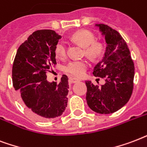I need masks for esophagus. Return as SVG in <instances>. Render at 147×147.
Masks as SVG:
<instances>
[{
	"mask_svg": "<svg viewBox=\"0 0 147 147\" xmlns=\"http://www.w3.org/2000/svg\"><path fill=\"white\" fill-rule=\"evenodd\" d=\"M78 81H79V80L75 79V78H70V80H69V83L70 84H75V83H77Z\"/></svg>",
	"mask_w": 147,
	"mask_h": 147,
	"instance_id": "34e87169",
	"label": "esophagus"
}]
</instances>
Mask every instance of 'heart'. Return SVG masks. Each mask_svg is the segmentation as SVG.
Returning <instances> with one entry per match:
<instances>
[{
    "label": "heart",
    "instance_id": "heart-1",
    "mask_svg": "<svg viewBox=\"0 0 147 147\" xmlns=\"http://www.w3.org/2000/svg\"><path fill=\"white\" fill-rule=\"evenodd\" d=\"M72 40L84 47V54L90 59L96 60L103 55L104 46L100 41H96L95 35L90 30H81L74 33ZM55 53L58 57L64 58L67 55V47L64 43L59 42L55 47ZM88 62L86 60L70 61L66 65L65 71L74 77H83L88 68Z\"/></svg>",
    "mask_w": 147,
    "mask_h": 147
}]
</instances>
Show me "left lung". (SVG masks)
Here are the masks:
<instances>
[{
	"instance_id": "left-lung-1",
	"label": "left lung",
	"mask_w": 147,
	"mask_h": 147,
	"mask_svg": "<svg viewBox=\"0 0 147 147\" xmlns=\"http://www.w3.org/2000/svg\"><path fill=\"white\" fill-rule=\"evenodd\" d=\"M105 35L107 49L103 60L94 68V75L105 80L103 85L86 80V100L94 112L109 114L129 101L134 90V63L127 43L120 33L106 24H96Z\"/></svg>"
}]
</instances>
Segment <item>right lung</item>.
Wrapping results in <instances>:
<instances>
[{"label": "right lung", "mask_w": 147, "mask_h": 147, "mask_svg": "<svg viewBox=\"0 0 147 147\" xmlns=\"http://www.w3.org/2000/svg\"><path fill=\"white\" fill-rule=\"evenodd\" d=\"M61 38L54 30H37L19 47L13 61V87L28 113L41 121L61 116L67 105V76L59 84L47 80V73L57 64L55 47Z\"/></svg>", "instance_id": "add662e5"}]
</instances>
